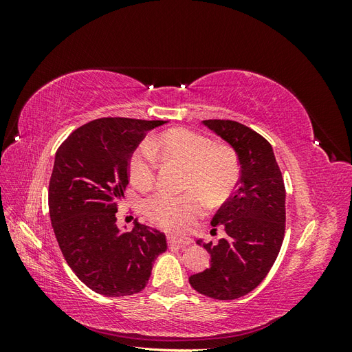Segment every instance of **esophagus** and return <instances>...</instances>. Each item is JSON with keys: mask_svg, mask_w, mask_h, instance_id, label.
<instances>
[{"mask_svg": "<svg viewBox=\"0 0 352 352\" xmlns=\"http://www.w3.org/2000/svg\"><path fill=\"white\" fill-rule=\"evenodd\" d=\"M192 242L189 238L186 236H173V235H168L167 236V243L168 245H177V247H188V245Z\"/></svg>", "mask_w": 352, "mask_h": 352, "instance_id": "esophagus-1", "label": "esophagus"}]
</instances>
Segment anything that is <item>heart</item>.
<instances>
[{
    "label": "heart",
    "instance_id": "b5f03b06",
    "mask_svg": "<svg viewBox=\"0 0 352 352\" xmlns=\"http://www.w3.org/2000/svg\"><path fill=\"white\" fill-rule=\"evenodd\" d=\"M160 158L186 167L184 188L175 195L158 190L142 202L145 217L167 230L188 228L206 210V199L220 206L235 190L241 166L233 148L214 144L204 133L186 127H173L136 148L129 158L131 182L140 189L151 188L157 180Z\"/></svg>",
    "mask_w": 352,
    "mask_h": 352
}]
</instances>
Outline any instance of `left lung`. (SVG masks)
<instances>
[{
    "mask_svg": "<svg viewBox=\"0 0 352 352\" xmlns=\"http://www.w3.org/2000/svg\"><path fill=\"white\" fill-rule=\"evenodd\" d=\"M202 123L232 145L241 176L211 220L226 235L217 245L202 243L211 255L210 269L190 276L189 283L214 300H235L255 289L278 258L285 236V184L273 148L260 133L233 120Z\"/></svg>",
    "mask_w": 352,
    "mask_h": 352,
    "instance_id": "left-lung-1",
    "label": "left lung"
}]
</instances>
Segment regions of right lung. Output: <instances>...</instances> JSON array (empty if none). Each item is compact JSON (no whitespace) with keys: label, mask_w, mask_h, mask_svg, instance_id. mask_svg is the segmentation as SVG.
<instances>
[{"label":"right lung","mask_w":352,"mask_h":352,"mask_svg":"<svg viewBox=\"0 0 352 352\" xmlns=\"http://www.w3.org/2000/svg\"><path fill=\"white\" fill-rule=\"evenodd\" d=\"M164 120L102 117L73 131L56 153L48 207L63 257L89 289L105 296L141 292L167 250L164 233L135 220L116 225L129 184V158L148 131Z\"/></svg>","instance_id":"1"}]
</instances>
